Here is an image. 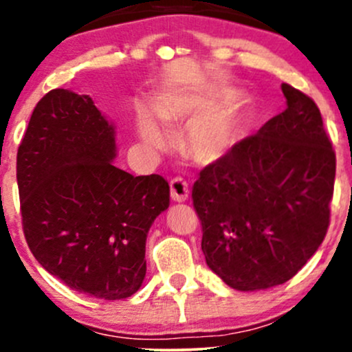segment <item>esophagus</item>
Masks as SVG:
<instances>
[{
	"instance_id": "esophagus-1",
	"label": "esophagus",
	"mask_w": 352,
	"mask_h": 352,
	"mask_svg": "<svg viewBox=\"0 0 352 352\" xmlns=\"http://www.w3.org/2000/svg\"><path fill=\"white\" fill-rule=\"evenodd\" d=\"M170 197L173 201H185L188 199V185L187 182L182 180L177 177V179L170 180Z\"/></svg>"
}]
</instances>
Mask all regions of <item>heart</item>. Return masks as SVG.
<instances>
[{"instance_id": "1", "label": "heart", "mask_w": 352, "mask_h": 352, "mask_svg": "<svg viewBox=\"0 0 352 352\" xmlns=\"http://www.w3.org/2000/svg\"><path fill=\"white\" fill-rule=\"evenodd\" d=\"M225 94H177L155 107L157 117L167 127L192 122L185 137V152L199 164H213L227 157L241 137L243 117L236 100ZM140 140L152 151L167 145V134L148 111L137 117Z\"/></svg>"}]
</instances>
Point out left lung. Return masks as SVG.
<instances>
[{
  "mask_svg": "<svg viewBox=\"0 0 352 352\" xmlns=\"http://www.w3.org/2000/svg\"><path fill=\"white\" fill-rule=\"evenodd\" d=\"M286 109L193 184L208 268L230 288L283 285L316 253L329 225L336 155L314 100L281 84Z\"/></svg>",
  "mask_w": 352,
  "mask_h": 352,
  "instance_id": "obj_1",
  "label": "left lung"
}]
</instances>
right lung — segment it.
<instances>
[{"instance_id": "add662e5", "label": "right lung", "mask_w": 352, "mask_h": 352, "mask_svg": "<svg viewBox=\"0 0 352 352\" xmlns=\"http://www.w3.org/2000/svg\"><path fill=\"white\" fill-rule=\"evenodd\" d=\"M116 125L86 94L36 104L16 159L23 230L36 260L74 292L124 300L147 272L145 241L170 205L164 177L116 167Z\"/></svg>"}]
</instances>
